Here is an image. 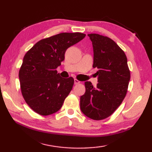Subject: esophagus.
I'll use <instances>...</instances> for the list:
<instances>
[{
  "mask_svg": "<svg viewBox=\"0 0 152 152\" xmlns=\"http://www.w3.org/2000/svg\"><path fill=\"white\" fill-rule=\"evenodd\" d=\"M80 83H81L80 81H79L78 80H77V79H74V84H78Z\"/></svg>",
  "mask_w": 152,
  "mask_h": 152,
  "instance_id": "34e87169",
  "label": "esophagus"
}]
</instances>
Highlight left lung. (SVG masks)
Wrapping results in <instances>:
<instances>
[{"label": "left lung", "instance_id": "1", "mask_svg": "<svg viewBox=\"0 0 152 152\" xmlns=\"http://www.w3.org/2000/svg\"><path fill=\"white\" fill-rule=\"evenodd\" d=\"M94 51L93 68L99 69L96 87L85 82L86 92L80 96L82 112L93 120L110 116L122 103L127 92L130 70L123 50L107 36L88 34Z\"/></svg>", "mask_w": 152, "mask_h": 152}]
</instances>
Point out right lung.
I'll return each mask as SVG.
<instances>
[{
    "mask_svg": "<svg viewBox=\"0 0 152 152\" xmlns=\"http://www.w3.org/2000/svg\"><path fill=\"white\" fill-rule=\"evenodd\" d=\"M82 33H61L40 40L25 53L19 77L26 103L37 114L47 116L62 107L72 89V77L63 78L56 70L67 49L85 37Z\"/></svg>",
    "mask_w": 152,
    "mask_h": 152,
    "instance_id": "add662e5",
    "label": "right lung"
}]
</instances>
